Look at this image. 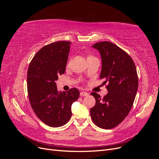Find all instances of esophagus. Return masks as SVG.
Returning a JSON list of instances; mask_svg holds the SVG:
<instances>
[{"instance_id": "1", "label": "esophagus", "mask_w": 159, "mask_h": 159, "mask_svg": "<svg viewBox=\"0 0 159 159\" xmlns=\"http://www.w3.org/2000/svg\"><path fill=\"white\" fill-rule=\"evenodd\" d=\"M88 95V93L85 92V91H81V92H80V96H86Z\"/></svg>"}]
</instances>
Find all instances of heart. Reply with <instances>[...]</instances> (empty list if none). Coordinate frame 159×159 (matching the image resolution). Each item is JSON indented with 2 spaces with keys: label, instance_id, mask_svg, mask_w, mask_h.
I'll list each match as a JSON object with an SVG mask.
<instances>
[{
  "label": "heart",
  "instance_id": "heart-1",
  "mask_svg": "<svg viewBox=\"0 0 159 159\" xmlns=\"http://www.w3.org/2000/svg\"><path fill=\"white\" fill-rule=\"evenodd\" d=\"M70 64V61H69V62H68V64Z\"/></svg>",
  "mask_w": 159,
  "mask_h": 159
}]
</instances>
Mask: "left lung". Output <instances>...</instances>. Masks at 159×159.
<instances>
[{
  "label": "left lung",
  "instance_id": "left-lung-1",
  "mask_svg": "<svg viewBox=\"0 0 159 159\" xmlns=\"http://www.w3.org/2000/svg\"><path fill=\"white\" fill-rule=\"evenodd\" d=\"M101 55L102 68L99 78L108 93L103 98L91 93L95 105L90 109L91 117L98 127L110 129L125 119L131 111L138 89V75L135 65L127 52L113 43L104 41L92 46Z\"/></svg>",
  "mask_w": 159,
  "mask_h": 159
}]
</instances>
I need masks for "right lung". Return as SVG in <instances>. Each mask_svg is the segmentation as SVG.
I'll use <instances>...</instances> for the list:
<instances>
[{"label": "right lung", "instance_id": "obj_1", "mask_svg": "<svg viewBox=\"0 0 159 159\" xmlns=\"http://www.w3.org/2000/svg\"><path fill=\"white\" fill-rule=\"evenodd\" d=\"M71 42L58 41L38 51L30 61L27 73V88L31 107L36 116L47 125L59 127L71 117V105L80 91L71 88L61 92L56 81L64 74Z\"/></svg>", "mask_w": 159, "mask_h": 159}]
</instances>
